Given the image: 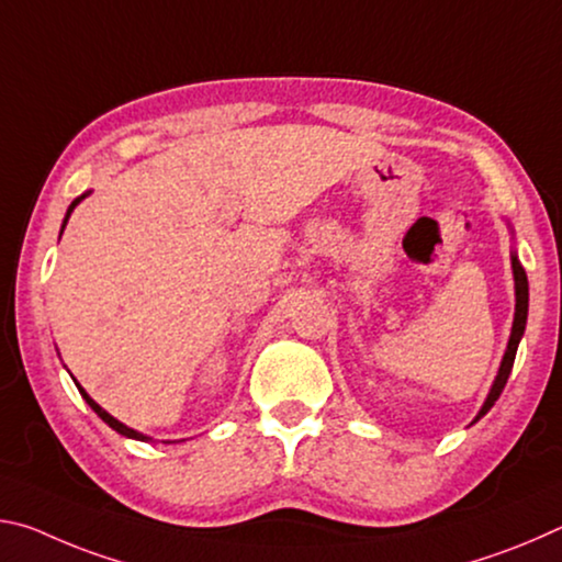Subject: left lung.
Here are the masks:
<instances>
[{"label":"left lung","instance_id":"obj_1","mask_svg":"<svg viewBox=\"0 0 562 562\" xmlns=\"http://www.w3.org/2000/svg\"><path fill=\"white\" fill-rule=\"evenodd\" d=\"M510 268H513V282H516V315H513V327H510L508 347H506V355H503V359H501L498 374H496V379H493L486 402H483V406L479 408V414H475V418H473L471 424H475V422H479V418L486 416L491 412V406L498 402L503 386H506L508 376H510L513 361H516V351H518V345H520V339H522V331H526V322H528V278H526V270H522V265L518 260L516 250L510 252Z\"/></svg>","mask_w":562,"mask_h":562}]
</instances>
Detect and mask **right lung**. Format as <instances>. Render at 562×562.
I'll list each match as a JSON object with an SVG mask.
<instances>
[{"mask_svg":"<svg viewBox=\"0 0 562 562\" xmlns=\"http://www.w3.org/2000/svg\"><path fill=\"white\" fill-rule=\"evenodd\" d=\"M89 193H91V190H89ZM89 193H83V195H79V198H76V201L69 205V211H66V215H64V223H61V233H64V227H66V223H69V217H71V213H74V207L76 205H79L81 201H83V198H87ZM61 233H59V237H61ZM74 379V376H71ZM74 384L76 386H79V394L83 396V402H87L91 408H93V412H97L101 418H103V422H106L109 426H111V429L113 431H119L121 436H126V439H136V441H154V439H150V436H146V434H140V431H136V429H131V426H126V424H121L119 422V418H113L109 412H106V408H103V406H99L97 402H93V398L87 394V389H83L79 382H76V379H74Z\"/></svg>","mask_w":562,"mask_h":562,"instance_id":"1","label":"right lung"}]
</instances>
